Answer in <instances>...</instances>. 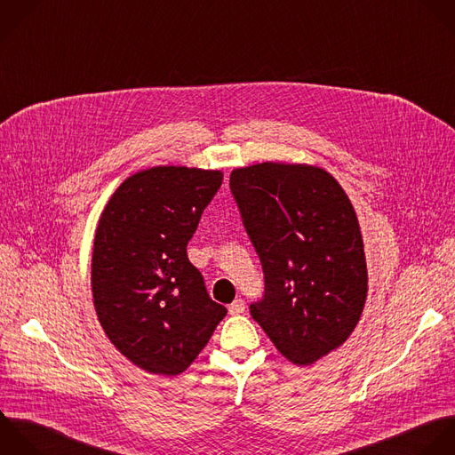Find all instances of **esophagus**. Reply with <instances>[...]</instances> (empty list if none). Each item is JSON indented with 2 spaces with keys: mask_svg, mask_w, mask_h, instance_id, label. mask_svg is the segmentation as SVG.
<instances>
[{
  "mask_svg": "<svg viewBox=\"0 0 455 455\" xmlns=\"http://www.w3.org/2000/svg\"><path fill=\"white\" fill-rule=\"evenodd\" d=\"M244 308H246V305H244V299H235L230 307H228V312H230V315H241L243 312H244Z\"/></svg>",
  "mask_w": 455,
  "mask_h": 455,
  "instance_id": "obj_1",
  "label": "esophagus"
}]
</instances>
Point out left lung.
<instances>
[{
	"mask_svg": "<svg viewBox=\"0 0 455 455\" xmlns=\"http://www.w3.org/2000/svg\"><path fill=\"white\" fill-rule=\"evenodd\" d=\"M230 189L264 269L251 317L289 362L312 365L349 339L365 307L355 207L333 175L310 164L235 168Z\"/></svg>",
	"mask_w": 455,
	"mask_h": 455,
	"instance_id": "8db88e82",
	"label": "left lung"
}]
</instances>
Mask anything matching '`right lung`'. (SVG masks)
I'll return each instance as SVG.
<instances>
[{"label": "right lung", "mask_w": 455, "mask_h": 455, "mask_svg": "<svg viewBox=\"0 0 455 455\" xmlns=\"http://www.w3.org/2000/svg\"><path fill=\"white\" fill-rule=\"evenodd\" d=\"M221 180L218 170L154 166L127 177L100 214L95 312L111 344L145 372H184L227 315L186 251Z\"/></svg>", "instance_id": "obj_1"}]
</instances>
